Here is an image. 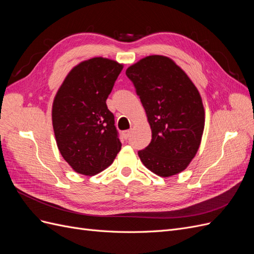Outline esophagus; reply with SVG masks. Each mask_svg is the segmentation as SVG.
Instances as JSON below:
<instances>
[{"label": "esophagus", "instance_id": "esophagus-1", "mask_svg": "<svg viewBox=\"0 0 254 254\" xmlns=\"http://www.w3.org/2000/svg\"><path fill=\"white\" fill-rule=\"evenodd\" d=\"M131 129H129V130H126V131H124V133H123V135H124V137L125 139H128V137L131 135Z\"/></svg>", "mask_w": 254, "mask_h": 254}]
</instances>
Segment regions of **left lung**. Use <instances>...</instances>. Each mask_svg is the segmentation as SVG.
Instances as JSON below:
<instances>
[{"label":"left lung","mask_w":254,"mask_h":254,"mask_svg":"<svg viewBox=\"0 0 254 254\" xmlns=\"http://www.w3.org/2000/svg\"><path fill=\"white\" fill-rule=\"evenodd\" d=\"M147 114L151 142L139 150L152 173L170 177L184 171L196 156L204 128L200 94L180 66L165 56L141 59L126 70Z\"/></svg>","instance_id":"obj_1"}]
</instances>
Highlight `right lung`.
Here are the masks:
<instances>
[{
  "instance_id": "1",
  "label": "right lung",
  "mask_w": 254,
  "mask_h": 254,
  "mask_svg": "<svg viewBox=\"0 0 254 254\" xmlns=\"http://www.w3.org/2000/svg\"><path fill=\"white\" fill-rule=\"evenodd\" d=\"M123 64L95 57L74 66L54 98L58 149L76 173L96 175L112 164L122 143L106 101Z\"/></svg>"
}]
</instances>
